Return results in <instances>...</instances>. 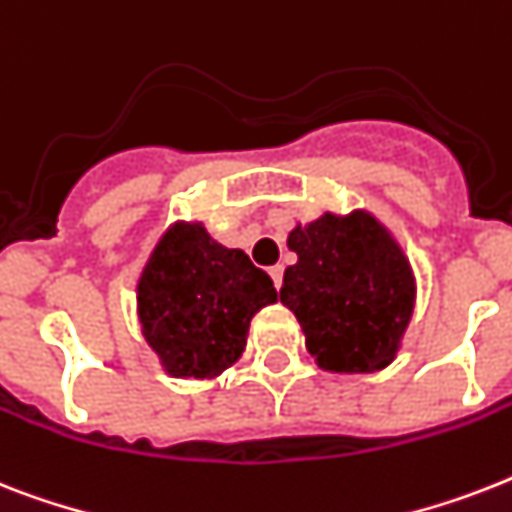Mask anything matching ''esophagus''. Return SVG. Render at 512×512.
<instances>
[{
	"label": "esophagus",
	"instance_id": "34e87169",
	"mask_svg": "<svg viewBox=\"0 0 512 512\" xmlns=\"http://www.w3.org/2000/svg\"><path fill=\"white\" fill-rule=\"evenodd\" d=\"M268 273H270V278H273V286H276V289H281V281H284V268H281V265H273Z\"/></svg>",
	"mask_w": 512,
	"mask_h": 512
}]
</instances>
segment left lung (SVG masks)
Listing matches in <instances>:
<instances>
[{
    "mask_svg": "<svg viewBox=\"0 0 512 512\" xmlns=\"http://www.w3.org/2000/svg\"><path fill=\"white\" fill-rule=\"evenodd\" d=\"M281 302L305 331L321 368L373 373L394 360L410 315L415 284L400 247L371 215L323 218L289 234Z\"/></svg>",
    "mask_w": 512,
    "mask_h": 512,
    "instance_id": "8db88e82",
    "label": "left lung"
}]
</instances>
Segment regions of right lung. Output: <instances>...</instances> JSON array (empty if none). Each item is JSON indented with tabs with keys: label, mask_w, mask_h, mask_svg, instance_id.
Here are the masks:
<instances>
[{
	"label": "right lung",
	"mask_w": 512,
	"mask_h": 512,
	"mask_svg": "<svg viewBox=\"0 0 512 512\" xmlns=\"http://www.w3.org/2000/svg\"><path fill=\"white\" fill-rule=\"evenodd\" d=\"M276 302L265 270L242 249L213 242L199 223H176L139 281V321L170 376L213 378L239 360L252 315Z\"/></svg>",
	"instance_id": "obj_1"
}]
</instances>
